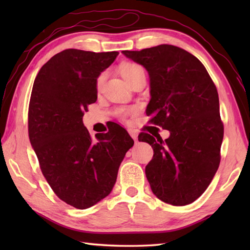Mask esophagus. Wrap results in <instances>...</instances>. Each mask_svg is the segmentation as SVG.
<instances>
[{"mask_svg": "<svg viewBox=\"0 0 250 250\" xmlns=\"http://www.w3.org/2000/svg\"><path fill=\"white\" fill-rule=\"evenodd\" d=\"M129 134H130V136H131L132 139H133L134 141H137V133H136L135 131L130 130V131H129Z\"/></svg>", "mask_w": 250, "mask_h": 250, "instance_id": "esophagus-1", "label": "esophagus"}]
</instances>
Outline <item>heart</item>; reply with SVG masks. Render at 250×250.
Masks as SVG:
<instances>
[{"label":"heart","instance_id":"1","mask_svg":"<svg viewBox=\"0 0 250 250\" xmlns=\"http://www.w3.org/2000/svg\"><path fill=\"white\" fill-rule=\"evenodd\" d=\"M120 71H121L122 76H124V78L125 79L126 83H130L132 81H133V79L137 75H139L141 72H144L140 65L134 64V63H125V64L121 66ZM105 78H106V74L102 73L97 79V89L99 90V91L103 87ZM126 114H128V113H126L125 109H120L119 110V115L122 116V117H125Z\"/></svg>","mask_w":250,"mask_h":250}]
</instances>
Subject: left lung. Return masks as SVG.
<instances>
[{
	"instance_id": "left-lung-1",
	"label": "left lung",
	"mask_w": 250,
	"mask_h": 250,
	"mask_svg": "<svg viewBox=\"0 0 250 250\" xmlns=\"http://www.w3.org/2000/svg\"><path fill=\"white\" fill-rule=\"evenodd\" d=\"M122 54L149 74L151 99L146 114L169 131L166 141L144 132L139 135L153 149L145 168L152 192L167 204L192 203L208 187L220 163L224 125L215 83L198 58L176 46Z\"/></svg>"
}]
</instances>
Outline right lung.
<instances>
[{"instance_id": "right-lung-1", "label": "right lung", "mask_w": 250, "mask_h": 250, "mask_svg": "<svg viewBox=\"0 0 250 250\" xmlns=\"http://www.w3.org/2000/svg\"><path fill=\"white\" fill-rule=\"evenodd\" d=\"M118 54L65 49L42 66L32 88L31 145L58 198L78 209L110 193L120 163L134 144L117 124L93 142L83 122V111L98 99V77Z\"/></svg>"}]
</instances>
